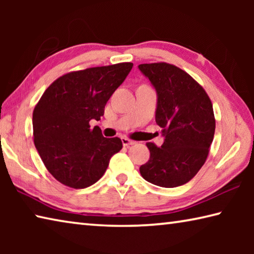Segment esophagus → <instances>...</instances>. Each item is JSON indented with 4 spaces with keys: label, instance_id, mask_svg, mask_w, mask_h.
Segmentation results:
<instances>
[{
    "label": "esophagus",
    "instance_id": "esophagus-1",
    "mask_svg": "<svg viewBox=\"0 0 254 254\" xmlns=\"http://www.w3.org/2000/svg\"><path fill=\"white\" fill-rule=\"evenodd\" d=\"M122 143H123L124 147H128V145L135 144V141L127 139V137H122Z\"/></svg>",
    "mask_w": 254,
    "mask_h": 254
}]
</instances>
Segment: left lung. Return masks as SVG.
Returning a JSON list of instances; mask_svg holds the SVG:
<instances>
[{"label": "left lung", "instance_id": "1", "mask_svg": "<svg viewBox=\"0 0 254 254\" xmlns=\"http://www.w3.org/2000/svg\"><path fill=\"white\" fill-rule=\"evenodd\" d=\"M139 69L156 88V122L165 142H148L150 159L140 167L147 182L165 188L194 178L207 159L215 133L213 105L205 89L177 66L141 64Z\"/></svg>", "mask_w": 254, "mask_h": 254}]
</instances>
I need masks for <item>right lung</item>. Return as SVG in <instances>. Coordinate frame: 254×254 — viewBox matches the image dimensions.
Returning <instances> with one entry per match:
<instances>
[{"instance_id":"obj_1","label":"right lung","mask_w":254,"mask_h":254,"mask_svg":"<svg viewBox=\"0 0 254 254\" xmlns=\"http://www.w3.org/2000/svg\"><path fill=\"white\" fill-rule=\"evenodd\" d=\"M132 63L70 71L56 79L37 103L32 114L33 141L47 170L67 187L95 184L110 159L122 149L120 137H104L98 127L112 94Z\"/></svg>"}]
</instances>
